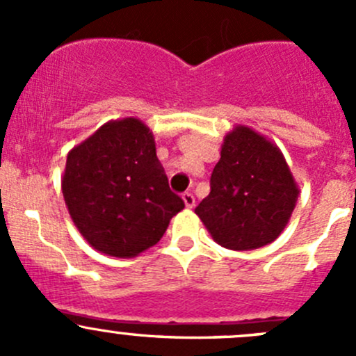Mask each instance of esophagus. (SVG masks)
Returning <instances> with one entry per match:
<instances>
[{"label":"esophagus","instance_id":"obj_1","mask_svg":"<svg viewBox=\"0 0 356 356\" xmlns=\"http://www.w3.org/2000/svg\"><path fill=\"white\" fill-rule=\"evenodd\" d=\"M182 200H184L186 207H188V208H193V207H195V196H193V193L186 191L184 195H182Z\"/></svg>","mask_w":356,"mask_h":356}]
</instances>
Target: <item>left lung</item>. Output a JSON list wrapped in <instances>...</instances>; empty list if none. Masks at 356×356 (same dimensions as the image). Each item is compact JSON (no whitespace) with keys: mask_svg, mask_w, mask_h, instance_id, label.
I'll use <instances>...</instances> for the list:
<instances>
[{"mask_svg":"<svg viewBox=\"0 0 356 356\" xmlns=\"http://www.w3.org/2000/svg\"><path fill=\"white\" fill-rule=\"evenodd\" d=\"M296 200V182L277 146L239 125L225 136L210 195L195 211L218 245L246 251L277 239Z\"/></svg>","mask_w":356,"mask_h":356,"instance_id":"8db88e82","label":"left lung"}]
</instances>
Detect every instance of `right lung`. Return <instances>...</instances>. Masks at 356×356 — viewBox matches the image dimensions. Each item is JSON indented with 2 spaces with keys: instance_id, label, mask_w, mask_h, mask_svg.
I'll use <instances>...</instances> for the list:
<instances>
[{
  "instance_id": "1",
  "label": "right lung",
  "mask_w": 356,
  "mask_h": 356,
  "mask_svg": "<svg viewBox=\"0 0 356 356\" xmlns=\"http://www.w3.org/2000/svg\"><path fill=\"white\" fill-rule=\"evenodd\" d=\"M63 198L95 250L132 258L155 246L184 208L170 191L155 139L138 118L108 122L67 156Z\"/></svg>"
}]
</instances>
